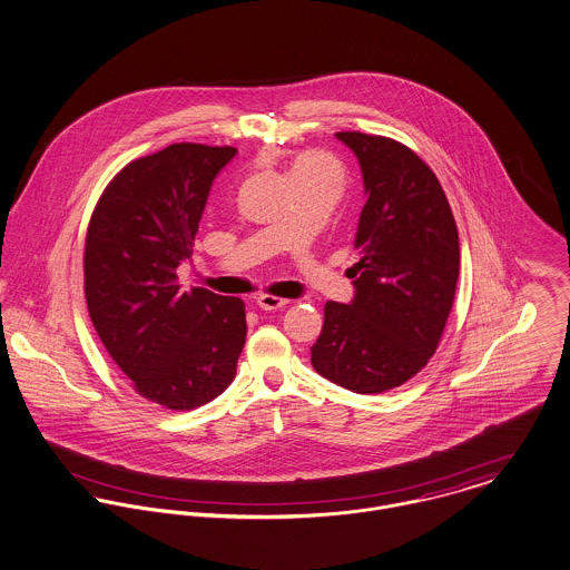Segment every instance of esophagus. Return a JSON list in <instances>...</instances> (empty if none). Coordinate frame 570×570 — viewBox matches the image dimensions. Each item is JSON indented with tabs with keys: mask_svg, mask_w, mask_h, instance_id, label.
<instances>
[{
	"mask_svg": "<svg viewBox=\"0 0 570 570\" xmlns=\"http://www.w3.org/2000/svg\"><path fill=\"white\" fill-rule=\"evenodd\" d=\"M257 305H259L263 311L285 309V307L289 305V301H287V298L272 296V294H261L259 298H257Z\"/></svg>",
	"mask_w": 570,
	"mask_h": 570,
	"instance_id": "obj_1",
	"label": "esophagus"
}]
</instances>
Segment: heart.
I'll list each match as a JSON object with an SVG mask.
<instances>
[{"label": "heart", "instance_id": "1", "mask_svg": "<svg viewBox=\"0 0 570 570\" xmlns=\"http://www.w3.org/2000/svg\"><path fill=\"white\" fill-rule=\"evenodd\" d=\"M320 169H331L337 171V165L333 158L324 155H301L294 165H292V174H301V171H320Z\"/></svg>", "mask_w": 570, "mask_h": 570}]
</instances>
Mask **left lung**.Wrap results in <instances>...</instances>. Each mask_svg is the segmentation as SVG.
<instances>
[{"label":"left lung","instance_id":"obj_1","mask_svg":"<svg viewBox=\"0 0 570 570\" xmlns=\"http://www.w3.org/2000/svg\"><path fill=\"white\" fill-rule=\"evenodd\" d=\"M360 158L365 187L351 305L328 301L311 363L357 392L399 387L433 357L460 276V237L433 169L381 135L337 132Z\"/></svg>","mask_w":570,"mask_h":570}]
</instances>
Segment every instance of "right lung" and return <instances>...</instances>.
I'll return each instance as SVG.
<instances>
[{"label":"right lung","instance_id":"add662e5","mask_svg":"<svg viewBox=\"0 0 570 570\" xmlns=\"http://www.w3.org/2000/svg\"><path fill=\"white\" fill-rule=\"evenodd\" d=\"M230 146L174 144L130 160L104 189L85 244V296L106 353L144 399L189 412L235 379L246 344L242 298L183 292L191 246Z\"/></svg>","mask_w":570,"mask_h":570}]
</instances>
